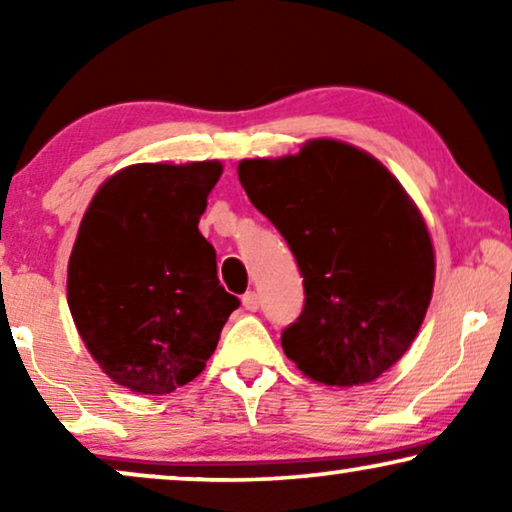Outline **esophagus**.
Instances as JSON below:
<instances>
[{
    "label": "esophagus",
    "instance_id": "obj_1",
    "mask_svg": "<svg viewBox=\"0 0 512 512\" xmlns=\"http://www.w3.org/2000/svg\"><path fill=\"white\" fill-rule=\"evenodd\" d=\"M242 305H244V310H249V312H256L258 307H261V300H258V293L256 291H247L242 296Z\"/></svg>",
    "mask_w": 512,
    "mask_h": 512
}]
</instances>
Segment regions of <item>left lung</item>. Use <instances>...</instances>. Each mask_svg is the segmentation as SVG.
<instances>
[{"mask_svg":"<svg viewBox=\"0 0 512 512\" xmlns=\"http://www.w3.org/2000/svg\"><path fill=\"white\" fill-rule=\"evenodd\" d=\"M237 177L303 275L305 307L284 328V354L328 387L377 380L431 303L436 258L415 202L380 160L335 139L242 160Z\"/></svg>","mask_w":512,"mask_h":512,"instance_id":"left-lung-1","label":"left lung"}]
</instances>
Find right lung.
Instances as JSON below:
<instances>
[{
    "mask_svg": "<svg viewBox=\"0 0 512 512\" xmlns=\"http://www.w3.org/2000/svg\"><path fill=\"white\" fill-rule=\"evenodd\" d=\"M219 160L139 163L100 186L67 270V303L88 352L121 387L170 394L205 370L240 300L200 235Z\"/></svg>",
    "mask_w": 512,
    "mask_h": 512,
    "instance_id": "right-lung-1",
    "label": "right lung"
}]
</instances>
